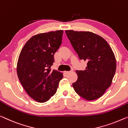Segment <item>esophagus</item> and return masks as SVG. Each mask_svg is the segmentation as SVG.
Instances as JSON below:
<instances>
[{
  "mask_svg": "<svg viewBox=\"0 0 128 128\" xmlns=\"http://www.w3.org/2000/svg\"><path fill=\"white\" fill-rule=\"evenodd\" d=\"M73 72V70H70V71H65L64 72H65V74H70V72Z\"/></svg>",
  "mask_w": 128,
  "mask_h": 128,
  "instance_id": "1",
  "label": "esophagus"
}]
</instances>
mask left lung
<instances>
[{
	"instance_id": "obj_1",
	"label": "left lung",
	"mask_w": 128,
	"mask_h": 128,
	"mask_svg": "<svg viewBox=\"0 0 128 128\" xmlns=\"http://www.w3.org/2000/svg\"><path fill=\"white\" fill-rule=\"evenodd\" d=\"M80 60L87 62L84 70H76L78 80L72 86L85 100H96L111 85L116 70V60L111 48L102 37L90 32L66 30Z\"/></svg>"
}]
</instances>
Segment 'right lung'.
Listing matches in <instances>:
<instances>
[{"label": "right lung", "instance_id": "add662e5", "mask_svg": "<svg viewBox=\"0 0 128 128\" xmlns=\"http://www.w3.org/2000/svg\"><path fill=\"white\" fill-rule=\"evenodd\" d=\"M63 30L35 35L26 42L19 56L16 72L27 94L45 102L56 94L62 73L50 69L54 54L62 44Z\"/></svg>", "mask_w": 128, "mask_h": 128}]
</instances>
